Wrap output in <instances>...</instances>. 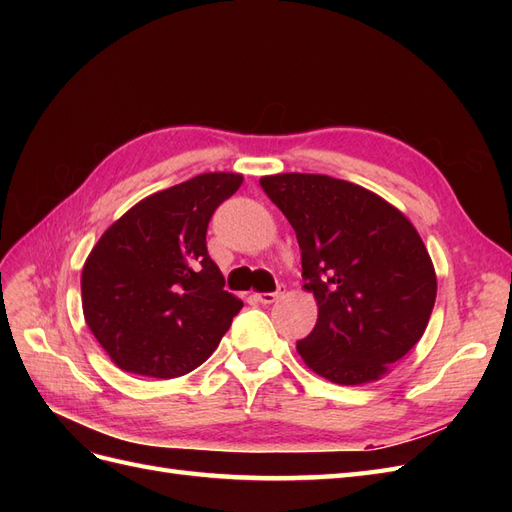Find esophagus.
Instances as JSON below:
<instances>
[{
	"label": "esophagus",
	"mask_w": 512,
	"mask_h": 512,
	"mask_svg": "<svg viewBox=\"0 0 512 512\" xmlns=\"http://www.w3.org/2000/svg\"><path fill=\"white\" fill-rule=\"evenodd\" d=\"M282 288H284V286H277V292H258V294H256V301H260L262 305H271V303H275L277 297H280V294H282Z\"/></svg>",
	"instance_id": "1"
}]
</instances>
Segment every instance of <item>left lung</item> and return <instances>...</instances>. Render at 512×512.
<instances>
[{"label": "left lung", "mask_w": 512, "mask_h": 512, "mask_svg": "<svg viewBox=\"0 0 512 512\" xmlns=\"http://www.w3.org/2000/svg\"><path fill=\"white\" fill-rule=\"evenodd\" d=\"M260 185L297 232L318 303L301 359L335 384L378 380L423 337L436 303L423 239L404 213L344 179L284 173Z\"/></svg>", "instance_id": "1"}]
</instances>
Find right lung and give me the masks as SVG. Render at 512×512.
I'll use <instances>...</instances> for the list:
<instances>
[{
  "mask_svg": "<svg viewBox=\"0 0 512 512\" xmlns=\"http://www.w3.org/2000/svg\"><path fill=\"white\" fill-rule=\"evenodd\" d=\"M241 183L237 173H205L151 194L87 256L85 322L119 369L177 378L218 348L243 303L224 290L207 226Z\"/></svg>",
  "mask_w": 512,
  "mask_h": 512,
  "instance_id": "obj_1",
  "label": "right lung"
}]
</instances>
